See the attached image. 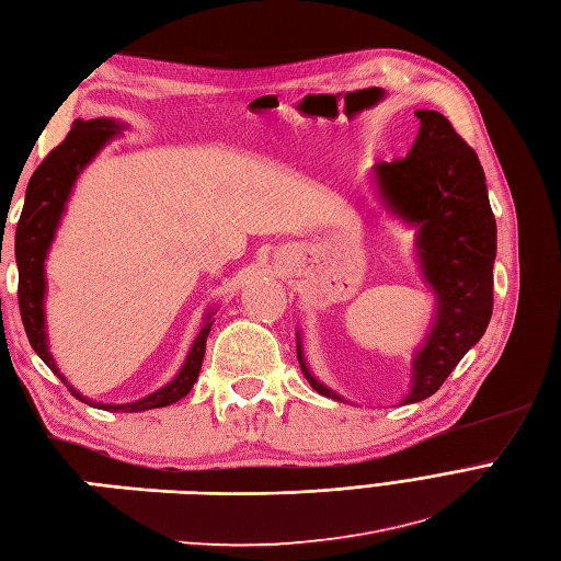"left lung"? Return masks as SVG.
<instances>
[{"instance_id":"1","label":"left lung","mask_w":561,"mask_h":561,"mask_svg":"<svg viewBox=\"0 0 561 561\" xmlns=\"http://www.w3.org/2000/svg\"><path fill=\"white\" fill-rule=\"evenodd\" d=\"M420 134L405 158L375 168L383 202L417 226L422 273L437 293V321L413 363V386L403 403L425 401L451 375L492 319L496 222L478 153L437 110H417ZM321 396L339 398L317 381Z\"/></svg>"}]
</instances>
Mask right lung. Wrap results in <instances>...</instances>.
I'll list each match as a JSON object with an SVG mask.
<instances>
[{
    "label": "right lung",
    "instance_id": "obj_1",
    "mask_svg": "<svg viewBox=\"0 0 561 561\" xmlns=\"http://www.w3.org/2000/svg\"><path fill=\"white\" fill-rule=\"evenodd\" d=\"M117 131H119V124L112 119H89V122L77 119L73 122L71 131L67 134V139L61 141L57 148H53V151L47 153V158L33 172L28 190H26V204H23L19 226H16L19 309H21L23 329H26L33 351L41 355L43 363L53 369L61 381H65V377L59 375L55 359L47 351V339H45V314H43L45 256H47L49 244H53V240H55L57 222L61 218V210H65L69 192H71L73 182H77L79 172L83 170L85 163H89V160H93V156L101 151L103 144L110 141ZM210 327H214V321H210V314H208L202 331H198V335H196L190 355H186V363L180 369V375L168 386H163V389L141 398V401L129 403V405L98 403L95 408L124 410V413H141V410L165 408L170 403L180 401V398H184L192 391L198 371H202L206 339H208ZM69 391L77 396L79 401L91 403L89 398H83L81 393L73 391L71 386H69Z\"/></svg>",
    "mask_w": 561,
    "mask_h": 561
}]
</instances>
